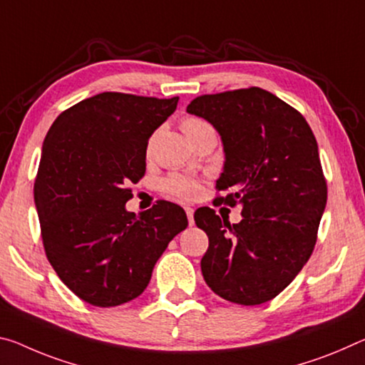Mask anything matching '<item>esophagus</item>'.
I'll return each instance as SVG.
<instances>
[{"label":"esophagus","mask_w":365,"mask_h":365,"mask_svg":"<svg viewBox=\"0 0 365 365\" xmlns=\"http://www.w3.org/2000/svg\"><path fill=\"white\" fill-rule=\"evenodd\" d=\"M185 212H187V217H188V224H190V225H193V224H195V219H193V212H195V210H193V207H190V206H187V207H185Z\"/></svg>","instance_id":"34e87169"}]
</instances>
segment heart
I'll use <instances>...</instances> for the list:
<instances>
[{
  "mask_svg": "<svg viewBox=\"0 0 365 365\" xmlns=\"http://www.w3.org/2000/svg\"><path fill=\"white\" fill-rule=\"evenodd\" d=\"M182 130L192 143L203 135H207V133H214L211 123H207L201 117H195V115H190V117H185L182 120ZM162 190L172 198L190 201L201 193V180L190 175H182V173H172V175L164 178Z\"/></svg>",
  "mask_w": 365,
  "mask_h": 365,
  "instance_id": "heart-1",
  "label": "heart"
}]
</instances>
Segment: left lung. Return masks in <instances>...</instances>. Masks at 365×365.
<instances>
[{"label":"left lung","mask_w":365,"mask_h":365,"mask_svg":"<svg viewBox=\"0 0 365 365\" xmlns=\"http://www.w3.org/2000/svg\"><path fill=\"white\" fill-rule=\"evenodd\" d=\"M187 112L210 121L224 144L216 182L224 205L242 206L230 224L211 207L195 222L210 247L201 273L219 297L259 305L291 284L314 252L327 206L317 140L302 113L259 88L200 96Z\"/></svg>","instance_id":"1"}]
</instances>
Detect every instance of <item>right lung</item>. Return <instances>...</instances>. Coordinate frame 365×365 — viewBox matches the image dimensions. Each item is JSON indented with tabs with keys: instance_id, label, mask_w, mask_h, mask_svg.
Wrapping results in <instances>:
<instances>
[{
	"instance_id": "obj_1",
	"label": "right lung",
	"mask_w": 365,
	"mask_h": 365,
	"mask_svg": "<svg viewBox=\"0 0 365 365\" xmlns=\"http://www.w3.org/2000/svg\"><path fill=\"white\" fill-rule=\"evenodd\" d=\"M177 102L102 92L58 115L43 141L34 200L45 253L60 279L96 307L143 294L155 262L188 225L170 201L140 214L125 207L128 185L146 172L149 138Z\"/></svg>"
}]
</instances>
